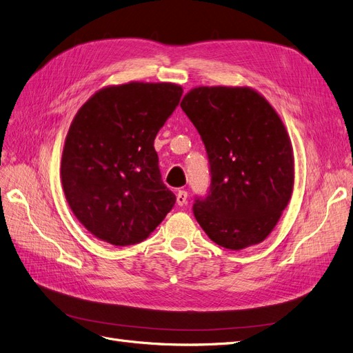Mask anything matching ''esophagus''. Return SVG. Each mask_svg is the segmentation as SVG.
<instances>
[{
    "mask_svg": "<svg viewBox=\"0 0 353 353\" xmlns=\"http://www.w3.org/2000/svg\"><path fill=\"white\" fill-rule=\"evenodd\" d=\"M187 199H188V194H187V191L185 190H179L178 193H176V203L179 206H184L185 203H187Z\"/></svg>",
    "mask_w": 353,
    "mask_h": 353,
    "instance_id": "obj_1",
    "label": "esophagus"
}]
</instances>
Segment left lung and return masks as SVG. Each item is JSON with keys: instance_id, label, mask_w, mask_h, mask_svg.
Wrapping results in <instances>:
<instances>
[{"instance_id": "obj_1", "label": "left lung", "mask_w": 353, "mask_h": 353, "mask_svg": "<svg viewBox=\"0 0 353 353\" xmlns=\"http://www.w3.org/2000/svg\"><path fill=\"white\" fill-rule=\"evenodd\" d=\"M181 108L197 128L210 163V194L194 216L208 237L241 250L262 243L292 199L294 156L280 114L250 87H196Z\"/></svg>"}]
</instances>
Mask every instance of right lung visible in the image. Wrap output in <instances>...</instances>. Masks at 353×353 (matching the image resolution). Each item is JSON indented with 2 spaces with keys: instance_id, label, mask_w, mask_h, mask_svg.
<instances>
[{
  "instance_id": "1",
  "label": "right lung",
  "mask_w": 353,
  "mask_h": 353,
  "mask_svg": "<svg viewBox=\"0 0 353 353\" xmlns=\"http://www.w3.org/2000/svg\"><path fill=\"white\" fill-rule=\"evenodd\" d=\"M181 95L172 82L109 85L74 114L60 178L73 215L94 237L114 245L141 243L175 205L154 138Z\"/></svg>"
}]
</instances>
